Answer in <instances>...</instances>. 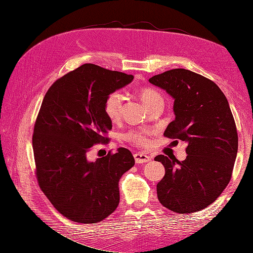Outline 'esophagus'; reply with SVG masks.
Returning a JSON list of instances; mask_svg holds the SVG:
<instances>
[{
  "instance_id": "34e87169",
  "label": "esophagus",
  "mask_w": 253,
  "mask_h": 253,
  "mask_svg": "<svg viewBox=\"0 0 253 253\" xmlns=\"http://www.w3.org/2000/svg\"><path fill=\"white\" fill-rule=\"evenodd\" d=\"M135 158V163L136 164H143V163H148L151 160V157L144 153H135L134 154Z\"/></svg>"
}]
</instances>
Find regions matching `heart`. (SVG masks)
<instances>
[{"mask_svg":"<svg viewBox=\"0 0 253 253\" xmlns=\"http://www.w3.org/2000/svg\"><path fill=\"white\" fill-rule=\"evenodd\" d=\"M139 96L147 106L163 99L162 95L152 87H141ZM122 103H124V96L118 91H114L106 97L104 101V111L111 120L115 121L119 119L122 112ZM149 136L150 132L148 131H129L125 135V139L135 145H138V147H145L150 142Z\"/></svg>","mask_w":253,"mask_h":253,"instance_id":"1","label":"heart"}]
</instances>
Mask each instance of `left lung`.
<instances>
[{"mask_svg": "<svg viewBox=\"0 0 253 253\" xmlns=\"http://www.w3.org/2000/svg\"><path fill=\"white\" fill-rule=\"evenodd\" d=\"M149 81L174 99L175 119L164 135L188 144L182 162L155 157L166 170L157 183L158 201L176 213L201 211L231 179L239 138L230 106L215 83L185 68L153 76Z\"/></svg>", "mask_w": 253, "mask_h": 253, "instance_id": "8db88e82", "label": "left lung"}]
</instances>
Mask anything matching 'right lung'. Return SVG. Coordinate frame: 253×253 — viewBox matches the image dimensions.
Returning <instances> with one entry per match:
<instances>
[{"mask_svg": "<svg viewBox=\"0 0 253 253\" xmlns=\"http://www.w3.org/2000/svg\"><path fill=\"white\" fill-rule=\"evenodd\" d=\"M133 79L87 63L53 82L44 96L33 136L37 179L52 206L75 223H99L118 207V182L135 164L132 153L119 148L95 162L87 154L110 140L106 97Z\"/></svg>", "mask_w": 253, "mask_h": 253, "instance_id": "1", "label": "right lung"}]
</instances>
